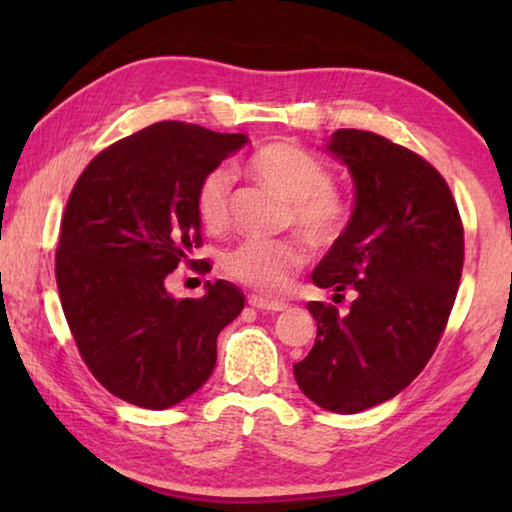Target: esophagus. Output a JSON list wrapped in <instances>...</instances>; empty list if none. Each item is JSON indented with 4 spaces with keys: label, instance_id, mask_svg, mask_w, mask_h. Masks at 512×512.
I'll return each mask as SVG.
<instances>
[{
    "label": "esophagus",
    "instance_id": "obj_1",
    "mask_svg": "<svg viewBox=\"0 0 512 512\" xmlns=\"http://www.w3.org/2000/svg\"><path fill=\"white\" fill-rule=\"evenodd\" d=\"M250 307H255L259 311H284L287 309V302H280V300H266L262 296H250L248 298Z\"/></svg>",
    "mask_w": 512,
    "mask_h": 512
}]
</instances>
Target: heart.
<instances>
[{"label": "heart", "instance_id": "obj_1", "mask_svg": "<svg viewBox=\"0 0 512 512\" xmlns=\"http://www.w3.org/2000/svg\"><path fill=\"white\" fill-rule=\"evenodd\" d=\"M248 171L291 201V221L311 244L327 246L350 221V201L332 187V173L314 153L293 142H271L246 160ZM232 173L212 169L196 189V212L205 228L219 230L228 221ZM305 248L296 239L250 237L225 255V271L264 296L289 287L305 264Z\"/></svg>", "mask_w": 512, "mask_h": 512}]
</instances>
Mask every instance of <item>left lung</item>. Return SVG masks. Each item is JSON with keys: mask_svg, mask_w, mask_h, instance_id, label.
I'll return each mask as SVG.
<instances>
[{"mask_svg": "<svg viewBox=\"0 0 512 512\" xmlns=\"http://www.w3.org/2000/svg\"><path fill=\"white\" fill-rule=\"evenodd\" d=\"M325 151L348 167L354 207L311 280L357 298L348 314L309 302L316 343L293 375L320 409L350 415L391 400L427 366L461 282L463 225L443 176L404 146L341 128Z\"/></svg>", "mask_w": 512, "mask_h": 512, "instance_id": "left-lung-1", "label": "left lung"}]
</instances>
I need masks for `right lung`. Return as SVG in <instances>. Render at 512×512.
Returning a JSON list of instances; mask_svg holds the SVG:
<instances>
[{
  "instance_id": "add662e5",
  "label": "right lung",
  "mask_w": 512,
  "mask_h": 512,
  "mask_svg": "<svg viewBox=\"0 0 512 512\" xmlns=\"http://www.w3.org/2000/svg\"><path fill=\"white\" fill-rule=\"evenodd\" d=\"M244 144V133L160 121L101 151L69 194L60 305L83 361L119 400L162 411L212 375L216 336L244 293L216 280L201 298H173L164 280L201 246L198 185Z\"/></svg>"
}]
</instances>
